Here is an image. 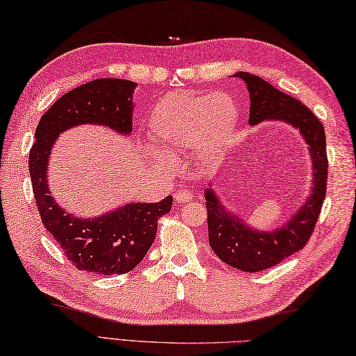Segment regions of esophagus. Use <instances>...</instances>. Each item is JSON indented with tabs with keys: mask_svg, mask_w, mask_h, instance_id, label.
<instances>
[{
	"mask_svg": "<svg viewBox=\"0 0 356 356\" xmlns=\"http://www.w3.org/2000/svg\"><path fill=\"white\" fill-rule=\"evenodd\" d=\"M193 200V193L191 191H187V188H178L177 193H175V201L177 202H188Z\"/></svg>",
	"mask_w": 356,
	"mask_h": 356,
	"instance_id": "obj_1",
	"label": "esophagus"
}]
</instances>
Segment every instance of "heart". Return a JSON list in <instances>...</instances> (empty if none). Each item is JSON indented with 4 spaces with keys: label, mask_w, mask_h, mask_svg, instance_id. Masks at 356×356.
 Listing matches in <instances>:
<instances>
[{
    "label": "heart",
    "mask_w": 356,
    "mask_h": 356,
    "mask_svg": "<svg viewBox=\"0 0 356 356\" xmlns=\"http://www.w3.org/2000/svg\"><path fill=\"white\" fill-rule=\"evenodd\" d=\"M238 120V106L229 93L179 90L152 107L147 127L152 140L164 150L195 149L200 155L210 156L226 147ZM154 158L168 163V155L161 150L154 152Z\"/></svg>",
    "instance_id": "heart-1"
}]
</instances>
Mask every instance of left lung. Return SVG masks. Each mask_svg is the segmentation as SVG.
<instances>
[{
	"mask_svg": "<svg viewBox=\"0 0 356 356\" xmlns=\"http://www.w3.org/2000/svg\"><path fill=\"white\" fill-rule=\"evenodd\" d=\"M250 93L249 124L282 121L300 130L312 159V191L287 222L275 230H258L224 207L213 188H206L209 244L224 263L244 272L266 270L307 244L320 216L327 186V154L324 127L301 101L275 89L263 78L238 72ZM212 186V184H210Z\"/></svg>",
	"mask_w": 356,
	"mask_h": 356,
	"instance_id": "obj_1",
	"label": "left lung"
}]
</instances>
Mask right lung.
<instances>
[{"mask_svg": "<svg viewBox=\"0 0 356 356\" xmlns=\"http://www.w3.org/2000/svg\"><path fill=\"white\" fill-rule=\"evenodd\" d=\"M136 83L99 78L63 95L42 115L29 154L35 201L42 224L79 270L99 275L127 273L143 261L155 241L159 216L170 212L173 198L159 202H127L95 218H79L63 209L49 188L47 164L58 135L81 124L132 134Z\"/></svg>", "mask_w": 356, "mask_h": 356, "instance_id": "right-lung-1", "label": "right lung"}]
</instances>
